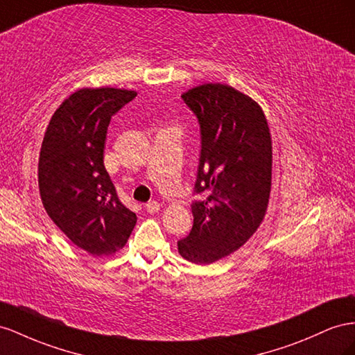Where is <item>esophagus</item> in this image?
<instances>
[{
  "mask_svg": "<svg viewBox=\"0 0 355 355\" xmlns=\"http://www.w3.org/2000/svg\"><path fill=\"white\" fill-rule=\"evenodd\" d=\"M159 209H161V205L158 203V201H149V203L146 205V210L149 214H157Z\"/></svg>",
  "mask_w": 355,
  "mask_h": 355,
  "instance_id": "34e87169",
  "label": "esophagus"
}]
</instances>
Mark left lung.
Masks as SVG:
<instances>
[{
    "label": "left lung",
    "instance_id": "left-lung-1",
    "mask_svg": "<svg viewBox=\"0 0 355 355\" xmlns=\"http://www.w3.org/2000/svg\"><path fill=\"white\" fill-rule=\"evenodd\" d=\"M201 131L191 233L178 251L196 264H212L245 245L263 223L272 188V136L260 104L224 83L182 94Z\"/></svg>",
    "mask_w": 355,
    "mask_h": 355
}]
</instances>
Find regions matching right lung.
<instances>
[{
	"label": "right lung",
	"mask_w": 355,
	"mask_h": 355,
	"mask_svg": "<svg viewBox=\"0 0 355 355\" xmlns=\"http://www.w3.org/2000/svg\"><path fill=\"white\" fill-rule=\"evenodd\" d=\"M136 91L82 88L65 98L47 125L38 158V188L47 215L94 257L125 246L137 216L123 206L104 167L110 119Z\"/></svg>",
	"instance_id": "right-lung-1"
}]
</instances>
